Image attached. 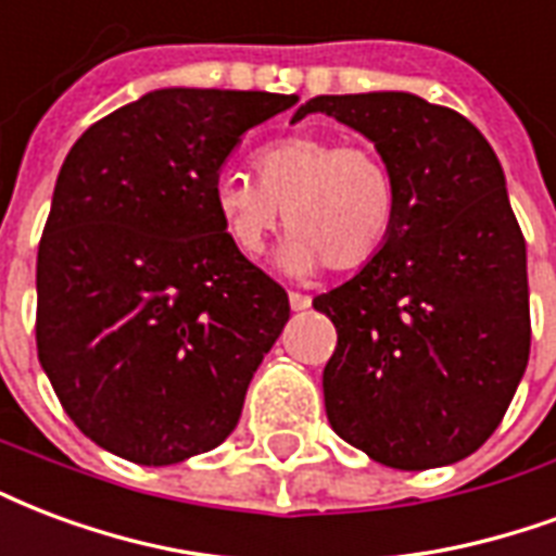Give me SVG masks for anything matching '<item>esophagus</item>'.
Instances as JSON below:
<instances>
[{"label":"esophagus","mask_w":556,"mask_h":556,"mask_svg":"<svg viewBox=\"0 0 556 556\" xmlns=\"http://www.w3.org/2000/svg\"><path fill=\"white\" fill-rule=\"evenodd\" d=\"M289 303H291V309H294V312H303V309H309V306H312V298L300 294V291H289Z\"/></svg>","instance_id":"obj_1"}]
</instances>
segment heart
<instances>
[{
	"label": "heart",
	"mask_w": 556,
	"mask_h": 556,
	"mask_svg": "<svg viewBox=\"0 0 556 556\" xmlns=\"http://www.w3.org/2000/svg\"><path fill=\"white\" fill-rule=\"evenodd\" d=\"M256 179L220 174L212 188L229 241L258 256L286 215L277 262L289 274L368 265L397 224L401 188L380 152L330 135H286L256 152Z\"/></svg>",
	"instance_id": "1"
}]
</instances>
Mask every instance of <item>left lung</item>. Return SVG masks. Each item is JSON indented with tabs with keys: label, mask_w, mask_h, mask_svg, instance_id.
Segmentation results:
<instances>
[{
	"label": "left lung",
	"mask_w": 556,
	"mask_h": 556,
	"mask_svg": "<svg viewBox=\"0 0 556 556\" xmlns=\"http://www.w3.org/2000/svg\"><path fill=\"white\" fill-rule=\"evenodd\" d=\"M389 162V244L312 306L336 324L324 368L332 430L401 471L451 466L495 433L530 356L528 247L477 126L406 90L315 97Z\"/></svg>",
	"instance_id": "1"
}]
</instances>
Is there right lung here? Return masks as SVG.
Listing matches in <instances>:
<instances>
[{
	"label": "right lung",
	"mask_w": 556,
	"mask_h": 556,
	"mask_svg": "<svg viewBox=\"0 0 556 556\" xmlns=\"http://www.w3.org/2000/svg\"><path fill=\"white\" fill-rule=\"evenodd\" d=\"M294 93L159 88L73 143L37 247V359L90 442L174 466L232 433L289 320L212 188L244 131Z\"/></svg>",
	"instance_id": "1"
}]
</instances>
